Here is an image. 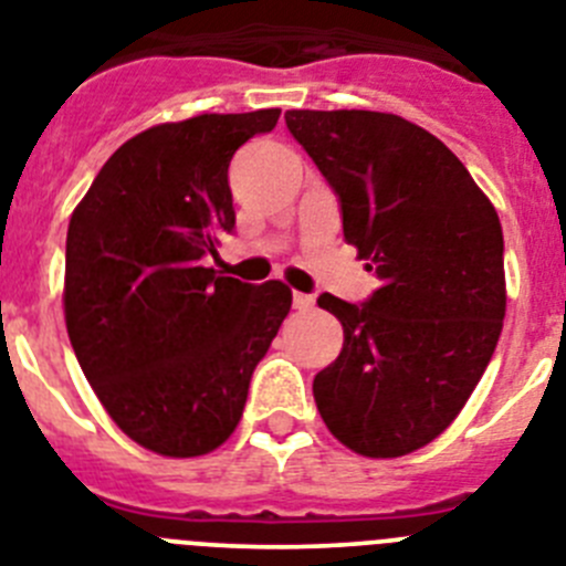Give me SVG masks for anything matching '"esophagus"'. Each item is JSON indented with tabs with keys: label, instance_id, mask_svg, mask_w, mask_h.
<instances>
[{
	"label": "esophagus",
	"instance_id": "esophagus-1",
	"mask_svg": "<svg viewBox=\"0 0 566 566\" xmlns=\"http://www.w3.org/2000/svg\"><path fill=\"white\" fill-rule=\"evenodd\" d=\"M292 303H294V308H297V312H308V308H314V294L294 292Z\"/></svg>",
	"mask_w": 566,
	"mask_h": 566
}]
</instances>
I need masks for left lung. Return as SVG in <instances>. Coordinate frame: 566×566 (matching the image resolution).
<instances>
[{
    "mask_svg": "<svg viewBox=\"0 0 566 566\" xmlns=\"http://www.w3.org/2000/svg\"><path fill=\"white\" fill-rule=\"evenodd\" d=\"M286 127L337 192L345 240L379 277L359 306L319 294L345 339L314 377V402L359 457H405L457 419L496 352L502 223L457 155L399 115L289 109Z\"/></svg>",
    "mask_w": 566,
    "mask_h": 566,
    "instance_id": "8db88e82",
    "label": "left lung"
}]
</instances>
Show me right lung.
Wrapping results in <instances>:
<instances>
[{
    "instance_id": "right-lung-1",
    "label": "right lung",
    "mask_w": 566,
    "mask_h": 566,
    "mask_svg": "<svg viewBox=\"0 0 566 566\" xmlns=\"http://www.w3.org/2000/svg\"><path fill=\"white\" fill-rule=\"evenodd\" d=\"M280 109L158 124L109 155L67 227L64 319L113 422L161 457L227 442L292 308L280 280L203 266L234 229L229 161Z\"/></svg>"
}]
</instances>
